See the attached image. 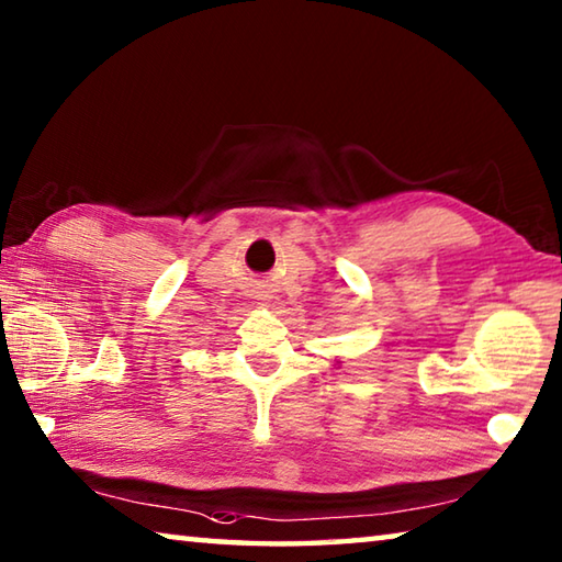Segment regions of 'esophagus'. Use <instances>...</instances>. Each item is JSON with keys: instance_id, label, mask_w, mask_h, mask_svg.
<instances>
[{"instance_id": "34e87169", "label": "esophagus", "mask_w": 562, "mask_h": 562, "mask_svg": "<svg viewBox=\"0 0 562 562\" xmlns=\"http://www.w3.org/2000/svg\"><path fill=\"white\" fill-rule=\"evenodd\" d=\"M258 297H260V300H265V297H270V294H258Z\"/></svg>"}]
</instances>
